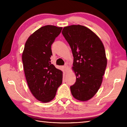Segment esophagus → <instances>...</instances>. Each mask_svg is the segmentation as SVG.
Listing matches in <instances>:
<instances>
[{
    "label": "esophagus",
    "instance_id": "1",
    "mask_svg": "<svg viewBox=\"0 0 127 127\" xmlns=\"http://www.w3.org/2000/svg\"><path fill=\"white\" fill-rule=\"evenodd\" d=\"M63 69H64V71L66 72L67 71H68V65H65L64 66H63Z\"/></svg>",
    "mask_w": 127,
    "mask_h": 127
}]
</instances>
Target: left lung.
I'll return each mask as SVG.
<instances>
[{"label": "left lung", "mask_w": 127, "mask_h": 127, "mask_svg": "<svg viewBox=\"0 0 127 127\" xmlns=\"http://www.w3.org/2000/svg\"><path fill=\"white\" fill-rule=\"evenodd\" d=\"M71 48L72 69L76 82L70 86L72 96L87 101L95 95L101 85L107 65L104 46L96 35L85 26L65 27L62 32Z\"/></svg>", "instance_id": "obj_1"}]
</instances>
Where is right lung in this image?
<instances>
[{"label": "right lung", "mask_w": 127, "mask_h": 127, "mask_svg": "<svg viewBox=\"0 0 127 127\" xmlns=\"http://www.w3.org/2000/svg\"><path fill=\"white\" fill-rule=\"evenodd\" d=\"M62 27L47 25L32 34L22 53L24 71L28 87L38 100L49 102L55 97L62 83L63 72L51 63V45Z\"/></svg>", "instance_id": "obj_1"}]
</instances>
